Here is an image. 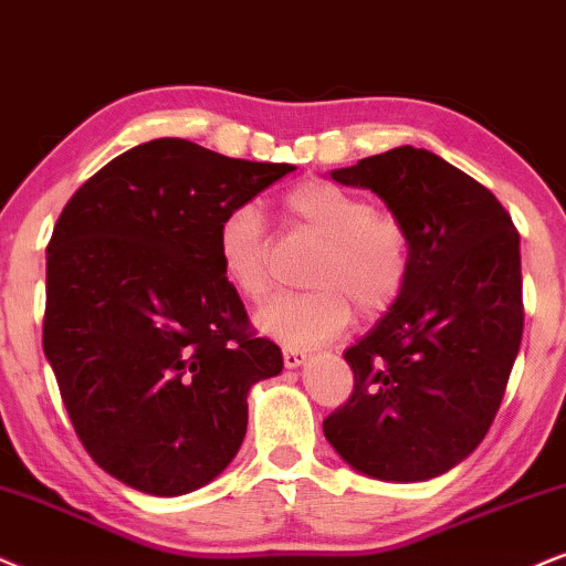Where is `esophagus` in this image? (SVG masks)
Masks as SVG:
<instances>
[{
    "mask_svg": "<svg viewBox=\"0 0 566 566\" xmlns=\"http://www.w3.org/2000/svg\"><path fill=\"white\" fill-rule=\"evenodd\" d=\"M282 355H284V366H287V368H300L307 360V355L297 347H284Z\"/></svg>",
    "mask_w": 566,
    "mask_h": 566,
    "instance_id": "esophagus-1",
    "label": "esophagus"
}]
</instances>
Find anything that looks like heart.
I'll use <instances>...</instances> for the list:
<instances>
[{"label":"heart","instance_id":"heart-1","mask_svg":"<svg viewBox=\"0 0 566 566\" xmlns=\"http://www.w3.org/2000/svg\"><path fill=\"white\" fill-rule=\"evenodd\" d=\"M284 213L297 232L318 240L300 295H282L261 307L255 324L263 334L295 347H311L345 332L353 307L360 316H381L407 287L412 242L395 211L370 206L360 192L328 180H305L287 190ZM217 253L227 282L245 300L266 297L269 232L255 203L224 213Z\"/></svg>","mask_w":566,"mask_h":566}]
</instances>
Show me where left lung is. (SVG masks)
<instances>
[{
  "mask_svg": "<svg viewBox=\"0 0 566 566\" xmlns=\"http://www.w3.org/2000/svg\"><path fill=\"white\" fill-rule=\"evenodd\" d=\"M407 224L412 266L391 311L345 353L353 397L324 420L336 454L378 481H428L485 439L520 353V232L496 196L426 148L334 169Z\"/></svg>",
  "mask_w": 566,
  "mask_h": 566,
  "instance_id": "left-lung-1",
  "label": "left lung"
}]
</instances>
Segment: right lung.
Segmentation results:
<instances>
[{
    "instance_id": "add662e5",
    "label": "right lung",
    "mask_w": 566,
    "mask_h": 566,
    "mask_svg": "<svg viewBox=\"0 0 566 566\" xmlns=\"http://www.w3.org/2000/svg\"><path fill=\"white\" fill-rule=\"evenodd\" d=\"M295 169L140 143L67 200L46 248L44 353L85 452L135 491L182 496L238 454L248 391L282 374L217 253L224 213Z\"/></svg>"
}]
</instances>
